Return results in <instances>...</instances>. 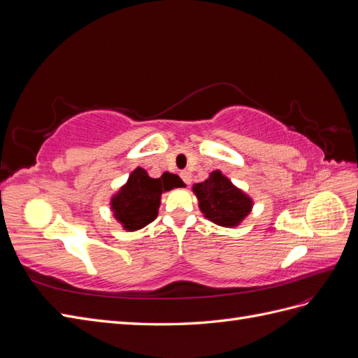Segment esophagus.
I'll return each mask as SVG.
<instances>
[{
  "instance_id": "1",
  "label": "esophagus",
  "mask_w": 358,
  "mask_h": 358,
  "mask_svg": "<svg viewBox=\"0 0 358 358\" xmlns=\"http://www.w3.org/2000/svg\"><path fill=\"white\" fill-rule=\"evenodd\" d=\"M180 178H182L183 182L187 183V185H189V183H191V175H189L188 171H182V173H180Z\"/></svg>"
}]
</instances>
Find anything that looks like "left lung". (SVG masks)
<instances>
[{
	"label": "left lung",
	"instance_id": "left-lung-1",
	"mask_svg": "<svg viewBox=\"0 0 358 358\" xmlns=\"http://www.w3.org/2000/svg\"><path fill=\"white\" fill-rule=\"evenodd\" d=\"M200 201V210L212 222L222 227H234L251 212L252 201L237 189L221 171L210 173V178L194 185Z\"/></svg>",
	"mask_w": 358,
	"mask_h": 358
}]
</instances>
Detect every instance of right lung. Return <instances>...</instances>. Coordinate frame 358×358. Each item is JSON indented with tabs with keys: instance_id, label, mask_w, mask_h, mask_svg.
Masks as SVG:
<instances>
[{
	"instance_id": "obj_1",
	"label": "right lung",
	"mask_w": 358,
	"mask_h": 358,
	"mask_svg": "<svg viewBox=\"0 0 358 358\" xmlns=\"http://www.w3.org/2000/svg\"><path fill=\"white\" fill-rule=\"evenodd\" d=\"M182 185V180L176 175L166 173L154 179L149 178L143 169L137 167L129 176L127 185L112 200L116 220L122 222L129 231L143 229L157 218L161 192Z\"/></svg>"
}]
</instances>
